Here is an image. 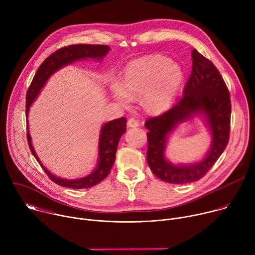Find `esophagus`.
I'll return each mask as SVG.
<instances>
[{
  "label": "esophagus",
  "mask_w": 255,
  "mask_h": 255,
  "mask_svg": "<svg viewBox=\"0 0 255 255\" xmlns=\"http://www.w3.org/2000/svg\"><path fill=\"white\" fill-rule=\"evenodd\" d=\"M127 125L128 127H131V128H135V127H138L139 126V122L133 118H130L127 122Z\"/></svg>",
  "instance_id": "obj_1"
}]
</instances>
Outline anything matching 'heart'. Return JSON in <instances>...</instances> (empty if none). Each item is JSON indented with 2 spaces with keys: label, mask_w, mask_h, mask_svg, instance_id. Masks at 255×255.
Here are the masks:
<instances>
[{
  "label": "heart",
  "mask_w": 255,
  "mask_h": 255,
  "mask_svg": "<svg viewBox=\"0 0 255 255\" xmlns=\"http://www.w3.org/2000/svg\"><path fill=\"white\" fill-rule=\"evenodd\" d=\"M185 71L180 64L169 58L154 54L131 61L124 70L123 80L111 82L113 98L124 108L142 97L144 107L152 113L162 112L173 103Z\"/></svg>",
  "instance_id": "obj_1"
}]
</instances>
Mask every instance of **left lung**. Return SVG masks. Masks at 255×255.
Masks as SVG:
<instances>
[{
  "label": "left lung",
  "instance_id": "8db88e82",
  "mask_svg": "<svg viewBox=\"0 0 255 255\" xmlns=\"http://www.w3.org/2000/svg\"><path fill=\"white\" fill-rule=\"evenodd\" d=\"M192 74L183 97L168 110L145 122L147 132V163L152 172L169 184H189L199 180L225 150L230 133L231 101L219 70L197 49L192 51ZM199 118L211 136L208 151L190 164L172 163L166 156L170 136L183 123Z\"/></svg>",
  "mask_w": 255,
  "mask_h": 255
}]
</instances>
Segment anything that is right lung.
Segmentation results:
<instances>
[{"mask_svg":"<svg viewBox=\"0 0 255 255\" xmlns=\"http://www.w3.org/2000/svg\"><path fill=\"white\" fill-rule=\"evenodd\" d=\"M110 47L108 45H90V44H77L63 47L54 53H52L49 57H47L42 64L37 69V72L30 85V88L27 92L26 98V119H27V139L30 150L34 157L36 158L43 168V170L47 173L52 181L55 184L70 188V189H89L92 188L107 177L110 173V170L116 159V151L121 136L126 132V118H118L112 121H108L104 123L100 130L99 141H98V158L94 169L87 175L75 179H67L59 177L53 174L50 170H48L43 163L40 161L37 153L32 144V138L29 132V111L32 104L38 98L39 94L45 87L48 80L59 71L61 68L75 63L81 60H89L94 59L96 61H102L103 58L110 51Z\"/></svg>","mask_w":255,"mask_h":255,"instance_id":"1","label":"right lung"}]
</instances>
